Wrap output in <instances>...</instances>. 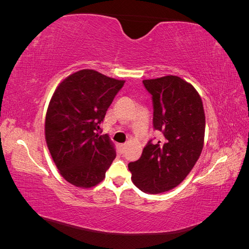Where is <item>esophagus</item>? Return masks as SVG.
I'll list each match as a JSON object with an SVG mask.
<instances>
[{
    "label": "esophagus",
    "mask_w": 249,
    "mask_h": 249,
    "mask_svg": "<svg viewBox=\"0 0 249 249\" xmlns=\"http://www.w3.org/2000/svg\"><path fill=\"white\" fill-rule=\"evenodd\" d=\"M125 147H126L125 144H120V145H119V153H120V154H124V150H125Z\"/></svg>",
    "instance_id": "obj_1"
}]
</instances>
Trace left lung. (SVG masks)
I'll return each mask as SVG.
<instances>
[{"instance_id": "1", "label": "left lung", "mask_w": 249, "mask_h": 249, "mask_svg": "<svg viewBox=\"0 0 249 249\" xmlns=\"http://www.w3.org/2000/svg\"><path fill=\"white\" fill-rule=\"evenodd\" d=\"M152 94L154 129L163 134L149 140L140 159L129 163L135 186L145 193L169 191L189 175L205 139L206 117L198 92L177 76L143 80Z\"/></svg>"}]
</instances>
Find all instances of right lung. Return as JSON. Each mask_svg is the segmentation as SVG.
<instances>
[{
  "label": "right lung",
  "mask_w": 249,
  "mask_h": 249,
  "mask_svg": "<svg viewBox=\"0 0 249 249\" xmlns=\"http://www.w3.org/2000/svg\"><path fill=\"white\" fill-rule=\"evenodd\" d=\"M124 81L93 70L71 73L53 94L46 115V141L60 175L71 185L101 183L115 159L108 135L96 131Z\"/></svg>",
  "instance_id": "right-lung-1"
}]
</instances>
